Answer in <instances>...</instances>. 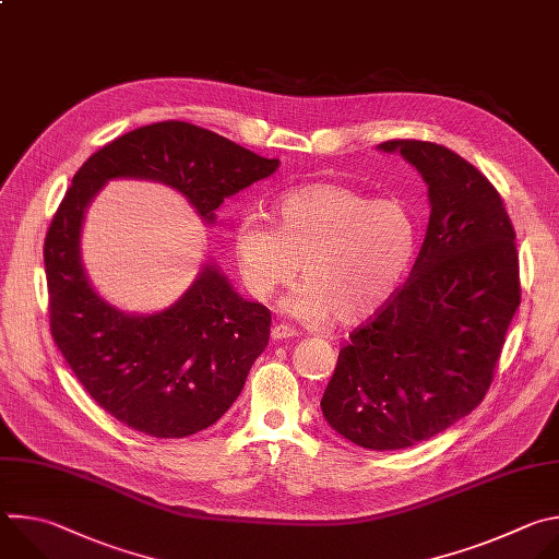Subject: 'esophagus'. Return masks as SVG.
Wrapping results in <instances>:
<instances>
[{
    "mask_svg": "<svg viewBox=\"0 0 559 559\" xmlns=\"http://www.w3.org/2000/svg\"><path fill=\"white\" fill-rule=\"evenodd\" d=\"M296 336V330L289 328V325H274L272 328V338L274 341H285V338H294Z\"/></svg>",
    "mask_w": 559,
    "mask_h": 559,
    "instance_id": "obj_1",
    "label": "esophagus"
}]
</instances>
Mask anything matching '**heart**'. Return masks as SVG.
<instances>
[{"label": "heart", "mask_w": 559, "mask_h": 559, "mask_svg": "<svg viewBox=\"0 0 559 559\" xmlns=\"http://www.w3.org/2000/svg\"><path fill=\"white\" fill-rule=\"evenodd\" d=\"M274 225L250 214L234 229V257L257 300L305 276L283 309L305 323H358L401 287L414 252L416 225L405 205L369 201L338 183H309L283 192Z\"/></svg>", "instance_id": "heart-1"}]
</instances>
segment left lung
<instances>
[{"label":"left lung","instance_id":"obj_1","mask_svg":"<svg viewBox=\"0 0 559 559\" xmlns=\"http://www.w3.org/2000/svg\"><path fill=\"white\" fill-rule=\"evenodd\" d=\"M429 186V227L412 276L349 334L323 393L325 420L373 451L444 431L493 382L520 305L515 229L496 186L453 150L391 139Z\"/></svg>","mask_w":559,"mask_h":559}]
</instances>
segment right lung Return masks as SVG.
Masks as SVG:
<instances>
[{"label":"right lung","mask_w":559,"mask_h":559,"mask_svg":"<svg viewBox=\"0 0 559 559\" xmlns=\"http://www.w3.org/2000/svg\"><path fill=\"white\" fill-rule=\"evenodd\" d=\"M265 158L188 121L136 128L97 150L76 170L44 241L50 334L95 403L152 438H186L214 425L241 393L270 341L272 311L238 296L207 265L166 311L128 316L91 287L79 231L84 210L108 179L162 181L205 221L225 197L274 175Z\"/></svg>","instance_id":"right-lung-1"}]
</instances>
